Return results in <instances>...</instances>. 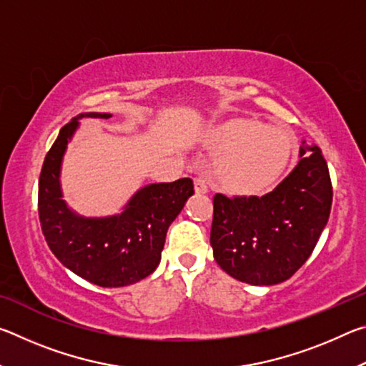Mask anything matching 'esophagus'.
I'll return each mask as SVG.
<instances>
[{
    "mask_svg": "<svg viewBox=\"0 0 366 366\" xmlns=\"http://www.w3.org/2000/svg\"><path fill=\"white\" fill-rule=\"evenodd\" d=\"M194 185H195L197 194H207L208 192V182L203 177H195Z\"/></svg>",
    "mask_w": 366,
    "mask_h": 366,
    "instance_id": "34e87169",
    "label": "esophagus"
}]
</instances>
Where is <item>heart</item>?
Segmentation results:
<instances>
[{
  "mask_svg": "<svg viewBox=\"0 0 366 366\" xmlns=\"http://www.w3.org/2000/svg\"><path fill=\"white\" fill-rule=\"evenodd\" d=\"M209 147L222 154L218 166L222 184L239 194L268 189L282 174L290 153L281 129L247 119L222 126L209 137Z\"/></svg>",
  "mask_w": 366,
  "mask_h": 366,
  "instance_id": "1",
  "label": "heart"
}]
</instances>
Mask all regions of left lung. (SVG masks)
Wrapping results in <instances>:
<instances>
[{
	"label": "left lung",
	"instance_id": "8db88e82",
	"mask_svg": "<svg viewBox=\"0 0 366 366\" xmlns=\"http://www.w3.org/2000/svg\"><path fill=\"white\" fill-rule=\"evenodd\" d=\"M300 161L263 197L214 195L209 242L229 276L252 286L287 281L317 245L327 222L332 187L326 159L302 140Z\"/></svg>",
	"mask_w": 366,
	"mask_h": 366
}]
</instances>
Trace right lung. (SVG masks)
<instances>
[{
    "label": "right lung",
    "instance_id": "obj_1",
    "mask_svg": "<svg viewBox=\"0 0 366 366\" xmlns=\"http://www.w3.org/2000/svg\"><path fill=\"white\" fill-rule=\"evenodd\" d=\"M109 113H82L61 129L49 148L39 181V216L46 244L67 269L100 287H124L157 269L166 232L194 195V182L148 184L119 213L84 216L64 200L61 185L67 145L80 119H109Z\"/></svg>",
    "mask_w": 366,
    "mask_h": 366
}]
</instances>
